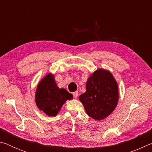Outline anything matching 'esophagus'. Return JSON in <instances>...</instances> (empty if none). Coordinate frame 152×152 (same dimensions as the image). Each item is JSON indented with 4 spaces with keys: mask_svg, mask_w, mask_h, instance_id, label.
Listing matches in <instances>:
<instances>
[{
    "mask_svg": "<svg viewBox=\"0 0 152 152\" xmlns=\"http://www.w3.org/2000/svg\"><path fill=\"white\" fill-rule=\"evenodd\" d=\"M73 95H74V98H77L78 96V91H76V92H73Z\"/></svg>",
    "mask_w": 152,
    "mask_h": 152,
    "instance_id": "obj_1",
    "label": "esophagus"
}]
</instances>
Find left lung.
<instances>
[{
  "mask_svg": "<svg viewBox=\"0 0 152 152\" xmlns=\"http://www.w3.org/2000/svg\"><path fill=\"white\" fill-rule=\"evenodd\" d=\"M88 116L102 120L111 114L119 101V88L114 76L109 70L100 68L88 77L86 92L79 96Z\"/></svg>",
  "mask_w": 152,
  "mask_h": 152,
  "instance_id": "obj_1",
  "label": "left lung"
}]
</instances>
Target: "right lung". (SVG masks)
Wrapping results in <instances>:
<instances>
[{"instance_id": "1", "label": "right lung", "mask_w": 152, "mask_h": 152, "mask_svg": "<svg viewBox=\"0 0 152 152\" xmlns=\"http://www.w3.org/2000/svg\"><path fill=\"white\" fill-rule=\"evenodd\" d=\"M35 96L38 109L50 117L56 116L66 101L73 99L72 94L57 86L51 73L48 74L38 83Z\"/></svg>"}]
</instances>
